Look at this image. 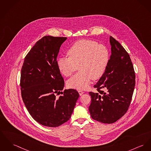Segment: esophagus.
Segmentation results:
<instances>
[{"label": "esophagus", "mask_w": 151, "mask_h": 151, "mask_svg": "<svg viewBox=\"0 0 151 151\" xmlns=\"http://www.w3.org/2000/svg\"><path fill=\"white\" fill-rule=\"evenodd\" d=\"M78 92L79 93V94H80V96L82 95V94L84 93V92H83V91H81V90H78Z\"/></svg>", "instance_id": "34e87169"}]
</instances>
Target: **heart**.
<instances>
[{"mask_svg": "<svg viewBox=\"0 0 151 151\" xmlns=\"http://www.w3.org/2000/svg\"><path fill=\"white\" fill-rule=\"evenodd\" d=\"M68 58L58 59L57 64L60 73L70 76L80 71L67 82L69 87L77 89L88 88L91 79H99L107 67L109 54L106 47L97 42L88 40H78L67 51Z\"/></svg>", "mask_w": 151, "mask_h": 151, "instance_id": "obj_1", "label": "heart"}]
</instances>
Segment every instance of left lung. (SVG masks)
Segmentation results:
<instances>
[{"instance_id":"obj_1","label":"left lung","mask_w":151,"mask_h":151,"mask_svg":"<svg viewBox=\"0 0 151 151\" xmlns=\"http://www.w3.org/2000/svg\"><path fill=\"white\" fill-rule=\"evenodd\" d=\"M109 42L111 55L107 67L94 86L98 92H89L91 117L104 124L113 123L124 115L135 86V73L128 53L111 36Z\"/></svg>"}]
</instances>
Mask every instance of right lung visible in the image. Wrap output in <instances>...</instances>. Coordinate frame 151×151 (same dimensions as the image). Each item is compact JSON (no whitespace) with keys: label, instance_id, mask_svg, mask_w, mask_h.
I'll return each mask as SVG.
<instances>
[{"label":"right lung","instance_id":"1","mask_svg":"<svg viewBox=\"0 0 151 151\" xmlns=\"http://www.w3.org/2000/svg\"><path fill=\"white\" fill-rule=\"evenodd\" d=\"M66 40L43 37L27 54L21 70L23 101L31 117L43 126L57 127L69 120L79 97L76 90L62 91L65 82L57 58ZM60 93L62 96H56Z\"/></svg>","mask_w":151,"mask_h":151}]
</instances>
